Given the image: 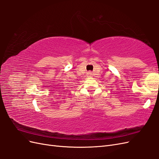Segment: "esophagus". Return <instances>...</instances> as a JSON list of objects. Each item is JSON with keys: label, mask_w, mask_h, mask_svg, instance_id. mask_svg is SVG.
I'll return each instance as SVG.
<instances>
[{"label": "esophagus", "mask_w": 159, "mask_h": 159, "mask_svg": "<svg viewBox=\"0 0 159 159\" xmlns=\"http://www.w3.org/2000/svg\"><path fill=\"white\" fill-rule=\"evenodd\" d=\"M88 75H91V72H89V73L88 74Z\"/></svg>", "instance_id": "esophagus-1"}]
</instances>
